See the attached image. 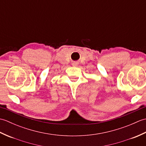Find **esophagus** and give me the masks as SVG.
Instances as JSON below:
<instances>
[{"instance_id": "esophagus-1", "label": "esophagus", "mask_w": 146, "mask_h": 146, "mask_svg": "<svg viewBox=\"0 0 146 146\" xmlns=\"http://www.w3.org/2000/svg\"><path fill=\"white\" fill-rule=\"evenodd\" d=\"M73 65L74 66H77V63H75H75H73Z\"/></svg>"}]
</instances>
